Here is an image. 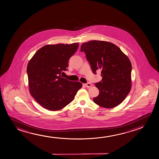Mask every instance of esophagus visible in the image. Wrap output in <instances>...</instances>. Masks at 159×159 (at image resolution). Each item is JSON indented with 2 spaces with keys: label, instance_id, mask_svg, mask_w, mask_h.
Returning <instances> with one entry per match:
<instances>
[{
  "label": "esophagus",
  "instance_id": "esophagus-1",
  "mask_svg": "<svg viewBox=\"0 0 159 159\" xmlns=\"http://www.w3.org/2000/svg\"><path fill=\"white\" fill-rule=\"evenodd\" d=\"M85 85L86 86V88H89L92 86V85H91V84H90V83H87V84H85Z\"/></svg>",
  "mask_w": 159,
  "mask_h": 159
}]
</instances>
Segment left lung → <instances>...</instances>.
Listing matches in <instances>:
<instances>
[{
  "label": "left lung",
  "mask_w": 159,
  "mask_h": 159,
  "mask_svg": "<svg viewBox=\"0 0 159 159\" xmlns=\"http://www.w3.org/2000/svg\"><path fill=\"white\" fill-rule=\"evenodd\" d=\"M80 51L86 54L92 71L101 70L102 79L95 86L99 91L93 102L111 108L120 104L131 88V63L120 48L110 42L92 40L83 43Z\"/></svg>",
  "instance_id": "1"
}]
</instances>
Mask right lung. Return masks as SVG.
<instances>
[{
	"mask_svg": "<svg viewBox=\"0 0 159 159\" xmlns=\"http://www.w3.org/2000/svg\"><path fill=\"white\" fill-rule=\"evenodd\" d=\"M78 43L47 45L37 51L28 64L30 94L49 111H59L71 102L82 84L62 78L68 61L78 48Z\"/></svg>",
	"mask_w": 159,
	"mask_h": 159,
	"instance_id": "right-lung-1",
	"label": "right lung"
}]
</instances>
